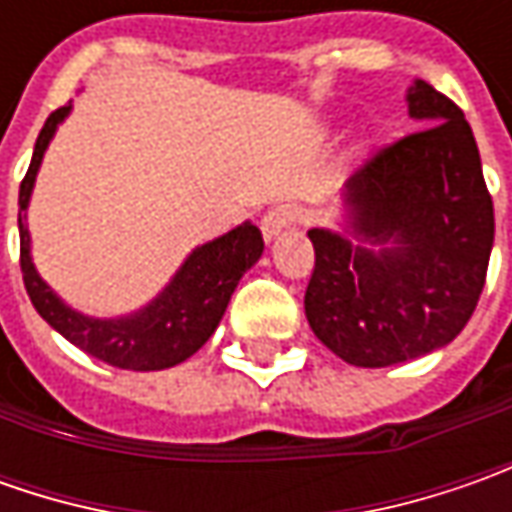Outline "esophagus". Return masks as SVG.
Masks as SVG:
<instances>
[{"label":"esophagus","mask_w":512,"mask_h":512,"mask_svg":"<svg viewBox=\"0 0 512 512\" xmlns=\"http://www.w3.org/2000/svg\"><path fill=\"white\" fill-rule=\"evenodd\" d=\"M296 219H299V207H293V205L270 207V210L265 213V219H262V236H265V242H273L276 236H282L287 227L296 225Z\"/></svg>","instance_id":"esophagus-1"}]
</instances>
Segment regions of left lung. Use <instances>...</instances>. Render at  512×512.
<instances>
[{"mask_svg": "<svg viewBox=\"0 0 512 512\" xmlns=\"http://www.w3.org/2000/svg\"><path fill=\"white\" fill-rule=\"evenodd\" d=\"M407 113L427 128L344 182L336 230H307L316 250L307 322L356 367L410 362L453 342L493 250V199L464 113L422 79L407 88Z\"/></svg>", "mask_w": 512, "mask_h": 512, "instance_id": "1", "label": "left lung"}]
</instances>
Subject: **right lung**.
<instances>
[{
    "label": "right lung",
    "instance_id": "add662e5",
    "mask_svg": "<svg viewBox=\"0 0 512 512\" xmlns=\"http://www.w3.org/2000/svg\"><path fill=\"white\" fill-rule=\"evenodd\" d=\"M70 108L73 105H65L48 116L36 139L28 173L19 185V262L30 302L56 333H62L70 344H76L99 362L122 370H165L185 362L213 336L239 279L262 259V233L256 225L242 222L227 230L225 236L199 245L173 273L168 285L162 287V293L133 313L108 319L79 313L62 296H56V290L33 265L25 213L45 150L56 136V128L68 119Z\"/></svg>",
    "mask_w": 512,
    "mask_h": 512
}]
</instances>
